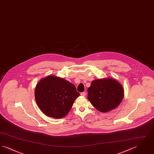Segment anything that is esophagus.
Masks as SVG:
<instances>
[{"mask_svg":"<svg viewBox=\"0 0 154 154\" xmlns=\"http://www.w3.org/2000/svg\"><path fill=\"white\" fill-rule=\"evenodd\" d=\"M80 95L81 96H85L86 95V93L85 92H81L80 94Z\"/></svg>","mask_w":154,"mask_h":154,"instance_id":"34e87169","label":"esophagus"}]
</instances>
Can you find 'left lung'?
<instances>
[{"label": "left lung", "instance_id": "1", "mask_svg": "<svg viewBox=\"0 0 154 154\" xmlns=\"http://www.w3.org/2000/svg\"><path fill=\"white\" fill-rule=\"evenodd\" d=\"M124 97L122 85L112 79L92 81L88 88V99L97 110L107 112L116 109Z\"/></svg>", "mask_w": 154, "mask_h": 154}]
</instances>
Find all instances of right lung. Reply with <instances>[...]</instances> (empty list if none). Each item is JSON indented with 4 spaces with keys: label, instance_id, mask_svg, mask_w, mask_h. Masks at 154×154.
<instances>
[{
    "label": "right lung",
    "instance_id": "right-lung-1",
    "mask_svg": "<svg viewBox=\"0 0 154 154\" xmlns=\"http://www.w3.org/2000/svg\"><path fill=\"white\" fill-rule=\"evenodd\" d=\"M35 95L37 104L44 114L50 117L62 118L70 111L80 94L69 81L49 75L38 82Z\"/></svg>",
    "mask_w": 154,
    "mask_h": 154
}]
</instances>
